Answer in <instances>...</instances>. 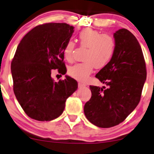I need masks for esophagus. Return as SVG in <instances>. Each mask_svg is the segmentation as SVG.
I'll list each match as a JSON object with an SVG mask.
<instances>
[{"mask_svg": "<svg viewBox=\"0 0 154 154\" xmlns=\"http://www.w3.org/2000/svg\"><path fill=\"white\" fill-rule=\"evenodd\" d=\"M86 86V85L84 84V83H82L81 82L79 83V88H82V87H85Z\"/></svg>", "mask_w": 154, "mask_h": 154, "instance_id": "1", "label": "esophagus"}]
</instances>
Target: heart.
Returning <instances> with one entry per match:
<instances>
[{
    "instance_id": "obj_1",
    "label": "heart",
    "mask_w": 154,
    "mask_h": 154,
    "mask_svg": "<svg viewBox=\"0 0 154 154\" xmlns=\"http://www.w3.org/2000/svg\"><path fill=\"white\" fill-rule=\"evenodd\" d=\"M78 40L81 46L86 48L83 54L85 60L71 66L68 74L79 81H85L93 72L95 66L101 68L107 65L113 58L116 50V41L109 34H103L92 28H85L79 32ZM75 44L69 41L63 48V56L68 61L74 58Z\"/></svg>"
}]
</instances>
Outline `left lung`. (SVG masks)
I'll return each instance as SVG.
<instances>
[{"mask_svg": "<svg viewBox=\"0 0 154 154\" xmlns=\"http://www.w3.org/2000/svg\"><path fill=\"white\" fill-rule=\"evenodd\" d=\"M113 37L114 55L96 75L107 88L90 86L91 98L84 106L86 119L100 128L115 126L126 119L139 103L146 79L145 60L136 38L125 28Z\"/></svg>", "mask_w": 154, "mask_h": 154, "instance_id": "left-lung-1", "label": "left lung"}]
</instances>
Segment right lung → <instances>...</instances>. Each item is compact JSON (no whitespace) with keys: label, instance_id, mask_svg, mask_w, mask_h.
<instances>
[{"label":"right lung","instance_id":"1","mask_svg":"<svg viewBox=\"0 0 154 154\" xmlns=\"http://www.w3.org/2000/svg\"><path fill=\"white\" fill-rule=\"evenodd\" d=\"M74 27L65 23L39 25L26 34L11 62L13 91L25 113L40 121L60 116L66 100L78 88L75 79L66 75L55 82L53 69L66 74L63 48Z\"/></svg>","mask_w":154,"mask_h":154}]
</instances>
